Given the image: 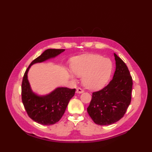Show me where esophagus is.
<instances>
[{
    "instance_id": "1",
    "label": "esophagus",
    "mask_w": 152,
    "mask_h": 152,
    "mask_svg": "<svg viewBox=\"0 0 152 152\" xmlns=\"http://www.w3.org/2000/svg\"><path fill=\"white\" fill-rule=\"evenodd\" d=\"M76 92L78 93H82L84 92V91H83V89H82V88H77V89H76Z\"/></svg>"
}]
</instances>
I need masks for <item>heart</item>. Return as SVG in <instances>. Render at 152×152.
Masks as SVG:
<instances>
[{"mask_svg": "<svg viewBox=\"0 0 152 152\" xmlns=\"http://www.w3.org/2000/svg\"><path fill=\"white\" fill-rule=\"evenodd\" d=\"M113 64L109 58L98 54L76 57L72 61V70L76 75L82 77V83L89 89L103 88L110 78ZM74 78L73 75H71Z\"/></svg>", "mask_w": 152, "mask_h": 152, "instance_id": "b5f03b06", "label": "heart"}]
</instances>
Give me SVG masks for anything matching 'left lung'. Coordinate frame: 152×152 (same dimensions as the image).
Segmentation results:
<instances>
[{"instance_id":"left-lung-1","label":"left lung","mask_w":152,"mask_h":152,"mask_svg":"<svg viewBox=\"0 0 152 152\" xmlns=\"http://www.w3.org/2000/svg\"><path fill=\"white\" fill-rule=\"evenodd\" d=\"M115 70L108 84L93 92L88 114L96 124L108 125L124 117L131 101L133 80L125 63L114 53Z\"/></svg>"}]
</instances>
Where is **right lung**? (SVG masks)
<instances>
[{
  "instance_id": "1",
  "label": "right lung",
  "mask_w": 152,
  "mask_h": 152,
  "mask_svg": "<svg viewBox=\"0 0 152 152\" xmlns=\"http://www.w3.org/2000/svg\"><path fill=\"white\" fill-rule=\"evenodd\" d=\"M64 50L48 49L44 51L39 57L32 61L23 78L21 84L23 104L29 118L41 125H53L60 120L70 100L74 95L76 89L57 88L48 95H38L31 88L27 76L28 70L33 64L56 57Z\"/></svg>"
}]
</instances>
